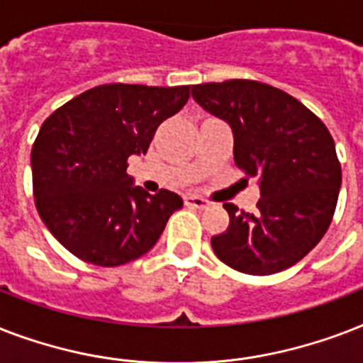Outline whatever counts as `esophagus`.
Segmentation results:
<instances>
[{"instance_id": "1", "label": "esophagus", "mask_w": 363, "mask_h": 363, "mask_svg": "<svg viewBox=\"0 0 363 363\" xmlns=\"http://www.w3.org/2000/svg\"><path fill=\"white\" fill-rule=\"evenodd\" d=\"M184 205L186 207H196V209H205L207 205H209V201L203 198H199V196H184Z\"/></svg>"}]
</instances>
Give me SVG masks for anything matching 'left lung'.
<instances>
[{
  "label": "left lung",
  "mask_w": 363,
  "mask_h": 363,
  "mask_svg": "<svg viewBox=\"0 0 363 363\" xmlns=\"http://www.w3.org/2000/svg\"><path fill=\"white\" fill-rule=\"evenodd\" d=\"M192 98L233 131V160L258 177L254 213L224 203L230 226L211 238L224 264L271 275L298 264L332 224L341 164L324 122L279 88L247 79L192 86Z\"/></svg>",
  "instance_id": "8db88e82"
}]
</instances>
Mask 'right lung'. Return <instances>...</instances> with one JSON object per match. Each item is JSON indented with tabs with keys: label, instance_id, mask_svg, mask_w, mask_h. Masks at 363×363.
I'll use <instances>...</instances> for the list:
<instances>
[{
	"label": "right lung",
	"instance_id": "1",
	"mask_svg": "<svg viewBox=\"0 0 363 363\" xmlns=\"http://www.w3.org/2000/svg\"><path fill=\"white\" fill-rule=\"evenodd\" d=\"M188 98L190 86L101 84L43 122L31 148L35 207L77 258L101 267L141 258L181 209V196L145 192L125 169Z\"/></svg>",
	"mask_w": 363,
	"mask_h": 363
}]
</instances>
